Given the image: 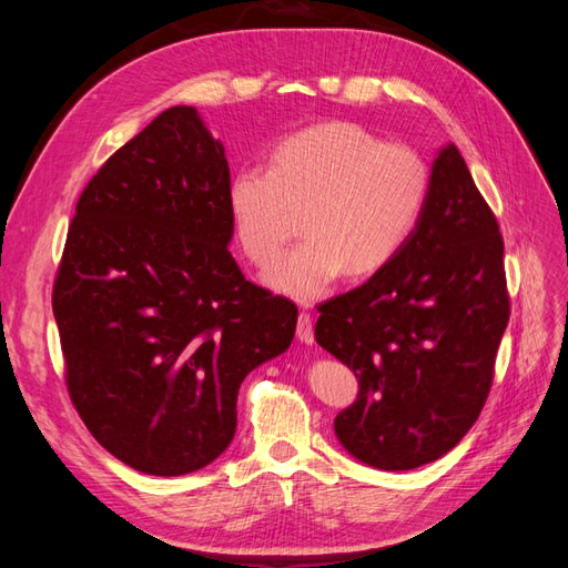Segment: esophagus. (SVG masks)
Returning a JSON list of instances; mask_svg holds the SVG:
<instances>
[{
  "label": "esophagus",
  "mask_w": 568,
  "mask_h": 568,
  "mask_svg": "<svg viewBox=\"0 0 568 568\" xmlns=\"http://www.w3.org/2000/svg\"><path fill=\"white\" fill-rule=\"evenodd\" d=\"M296 336L301 343H305V346H313L315 343V332H313V317L311 313H301L298 315V324H296Z\"/></svg>",
  "instance_id": "esophagus-1"
}]
</instances>
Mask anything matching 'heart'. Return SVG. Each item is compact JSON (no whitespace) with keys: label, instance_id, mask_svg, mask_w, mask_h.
<instances>
[{"label":"heart","instance_id":"obj_1","mask_svg":"<svg viewBox=\"0 0 568 568\" xmlns=\"http://www.w3.org/2000/svg\"><path fill=\"white\" fill-rule=\"evenodd\" d=\"M432 170L415 149L384 144L363 125L320 123L270 149L267 170L239 168L227 182L234 236L257 267L294 234L298 246L265 272L270 288L315 301L348 272L369 277L403 251L424 213Z\"/></svg>","mask_w":568,"mask_h":568}]
</instances>
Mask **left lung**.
I'll return each mask as SVG.
<instances>
[{
  "label": "left lung",
  "instance_id": "obj_1",
  "mask_svg": "<svg viewBox=\"0 0 568 568\" xmlns=\"http://www.w3.org/2000/svg\"><path fill=\"white\" fill-rule=\"evenodd\" d=\"M505 244L455 144L432 165L403 251L322 303L315 338L348 365L357 400L334 432L355 459L407 471L450 453L486 405L509 320Z\"/></svg>",
  "mask_w": 568,
  "mask_h": 568
}]
</instances>
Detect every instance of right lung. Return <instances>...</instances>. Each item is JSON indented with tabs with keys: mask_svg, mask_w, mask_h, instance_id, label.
Instances as JSON below:
<instances>
[{
	"mask_svg": "<svg viewBox=\"0 0 568 568\" xmlns=\"http://www.w3.org/2000/svg\"><path fill=\"white\" fill-rule=\"evenodd\" d=\"M225 146L173 106L84 186L51 307L71 400L99 445L151 476L203 469L236 432L246 374L282 355L298 307L230 253Z\"/></svg>",
	"mask_w": 568,
	"mask_h": 568,
	"instance_id": "right-lung-1",
	"label": "right lung"
}]
</instances>
